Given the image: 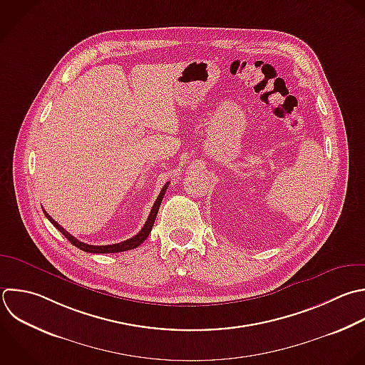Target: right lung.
Listing matches in <instances>:
<instances>
[{"label":"right lung","instance_id":"right-lung-1","mask_svg":"<svg viewBox=\"0 0 365 365\" xmlns=\"http://www.w3.org/2000/svg\"><path fill=\"white\" fill-rule=\"evenodd\" d=\"M168 184H170V182H167V184L163 187V190H161L160 195L157 197V200H155V202H154V205H153V210H151V212H150V215H148V218H147L144 227L141 228V231H140L137 235H134L133 238H128V240H125V241H123V242H118V244H110V245H90V244L81 242V241H78L76 237H73L68 231H66L57 221H54V220L47 214L46 210H43V211H44L46 217L53 222V225H54L60 232H63V235H64L73 245H76L77 248H80V250H83V251H86V252H93V254H110V252L128 251V250L137 248V247H138L140 244H143V242L147 240V237L150 235V232H151V230H153V225H154V221H155V217H157V212H158V210H160L161 201H163V198H164V195H165V191H167V188H168Z\"/></svg>","mask_w":365,"mask_h":365}]
</instances>
